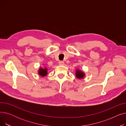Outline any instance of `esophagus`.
I'll return each mask as SVG.
<instances>
[{
    "label": "esophagus",
    "mask_w": 126,
    "mask_h": 126,
    "mask_svg": "<svg viewBox=\"0 0 126 126\" xmlns=\"http://www.w3.org/2000/svg\"><path fill=\"white\" fill-rule=\"evenodd\" d=\"M59 65H61V66L64 65V63L63 61H60L59 63Z\"/></svg>",
    "instance_id": "esophagus-1"
}]
</instances>
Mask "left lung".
<instances>
[{
	"label": "left lung",
	"instance_id": "8db88e82",
	"mask_svg": "<svg viewBox=\"0 0 126 126\" xmlns=\"http://www.w3.org/2000/svg\"><path fill=\"white\" fill-rule=\"evenodd\" d=\"M75 74H76V78L78 79H83L85 76V74L84 72L82 70L78 69H76Z\"/></svg>",
	"mask_w": 126,
	"mask_h": 126
}]
</instances>
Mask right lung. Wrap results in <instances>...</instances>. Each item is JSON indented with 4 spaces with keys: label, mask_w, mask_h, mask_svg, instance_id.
<instances>
[{
    "label": "right lung",
    "mask_w": 126,
    "mask_h": 126,
    "mask_svg": "<svg viewBox=\"0 0 126 126\" xmlns=\"http://www.w3.org/2000/svg\"><path fill=\"white\" fill-rule=\"evenodd\" d=\"M47 71H48V69L46 67H44L43 68L41 67L39 68V70H38V73L40 76L44 77L47 76V75L48 74Z\"/></svg>",
    "instance_id": "obj_1"
}]
</instances>
